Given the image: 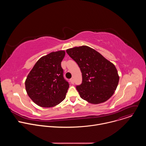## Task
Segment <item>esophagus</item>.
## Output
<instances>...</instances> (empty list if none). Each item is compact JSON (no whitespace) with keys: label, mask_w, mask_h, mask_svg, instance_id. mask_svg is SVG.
Wrapping results in <instances>:
<instances>
[{"label":"esophagus","mask_w":146,"mask_h":146,"mask_svg":"<svg viewBox=\"0 0 146 146\" xmlns=\"http://www.w3.org/2000/svg\"><path fill=\"white\" fill-rule=\"evenodd\" d=\"M70 82L72 83V84H74V79H73V78H70Z\"/></svg>","instance_id":"esophagus-1"}]
</instances>
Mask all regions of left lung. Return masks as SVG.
Segmentation results:
<instances>
[{
    "label": "left lung",
    "instance_id": "8db88e82",
    "mask_svg": "<svg viewBox=\"0 0 146 146\" xmlns=\"http://www.w3.org/2000/svg\"><path fill=\"white\" fill-rule=\"evenodd\" d=\"M66 52L77 64L82 73V83L76 86L80 97L92 104L108 100L114 93L119 81L114 64L86 46L68 49Z\"/></svg>",
    "mask_w": 146,
    "mask_h": 146
}]
</instances>
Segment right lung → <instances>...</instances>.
<instances>
[{
	"instance_id": "add662e5",
	"label": "right lung",
	"mask_w": 146,
	"mask_h": 146,
	"mask_svg": "<svg viewBox=\"0 0 146 146\" xmlns=\"http://www.w3.org/2000/svg\"><path fill=\"white\" fill-rule=\"evenodd\" d=\"M65 55V51H58L41 57L28 75L26 91L38 106L51 108L65 99L69 87L61 67Z\"/></svg>"
}]
</instances>
